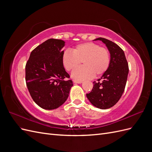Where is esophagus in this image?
<instances>
[{
  "instance_id": "1",
  "label": "esophagus",
  "mask_w": 152,
  "mask_h": 152,
  "mask_svg": "<svg viewBox=\"0 0 152 152\" xmlns=\"http://www.w3.org/2000/svg\"><path fill=\"white\" fill-rule=\"evenodd\" d=\"M73 82H75V83H77V84H81L82 83V81H80V80H73Z\"/></svg>"
}]
</instances>
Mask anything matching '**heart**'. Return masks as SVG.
I'll list each match as a JSON object with an SVG mask.
<instances>
[{
	"instance_id": "heart-1",
	"label": "heart",
	"mask_w": 152,
	"mask_h": 152,
	"mask_svg": "<svg viewBox=\"0 0 152 152\" xmlns=\"http://www.w3.org/2000/svg\"><path fill=\"white\" fill-rule=\"evenodd\" d=\"M72 52L66 50L62 55V63L66 70L72 71L80 66H85L73 70L72 77L77 80L100 76L107 71L110 63L109 50L94 42H86L76 45Z\"/></svg>"
}]
</instances>
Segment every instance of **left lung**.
Wrapping results in <instances>:
<instances>
[{
  "label": "left lung",
  "instance_id": "8db88e82",
  "mask_svg": "<svg viewBox=\"0 0 152 152\" xmlns=\"http://www.w3.org/2000/svg\"><path fill=\"white\" fill-rule=\"evenodd\" d=\"M110 53V63L107 71L97 82H93V89L86 94L87 99L100 109L112 107L120 99L127 79L129 66L124 50L117 44L107 39L99 37Z\"/></svg>",
  "mask_w": 152,
  "mask_h": 152
}]
</instances>
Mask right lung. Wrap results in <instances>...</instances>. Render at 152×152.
I'll return each instance as SVG.
<instances>
[{
    "label": "right lung",
    "mask_w": 152,
    "mask_h": 152,
    "mask_svg": "<svg viewBox=\"0 0 152 152\" xmlns=\"http://www.w3.org/2000/svg\"><path fill=\"white\" fill-rule=\"evenodd\" d=\"M65 42L50 39L32 50L25 66V80L31 97L40 107L53 110L67 99L72 80L62 63Z\"/></svg>",
    "instance_id": "right-lung-1"
}]
</instances>
